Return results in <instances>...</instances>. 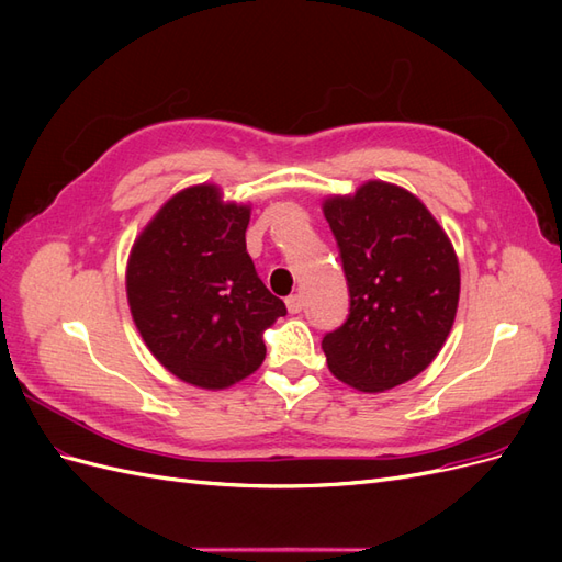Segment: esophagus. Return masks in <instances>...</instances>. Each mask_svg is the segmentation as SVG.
<instances>
[{"instance_id": "1", "label": "esophagus", "mask_w": 562, "mask_h": 562, "mask_svg": "<svg viewBox=\"0 0 562 562\" xmlns=\"http://www.w3.org/2000/svg\"><path fill=\"white\" fill-rule=\"evenodd\" d=\"M285 307H288V312H291V314H300L304 310V297L300 293L291 295V297L285 300Z\"/></svg>"}]
</instances>
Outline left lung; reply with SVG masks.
Returning <instances> with one entry per match:
<instances>
[{
    "label": "left lung",
    "instance_id": "left-lung-1",
    "mask_svg": "<svg viewBox=\"0 0 562 562\" xmlns=\"http://www.w3.org/2000/svg\"><path fill=\"white\" fill-rule=\"evenodd\" d=\"M349 285L347 321L323 335L333 375L378 394L427 368L450 335L459 302L452 244L424 203L370 180L323 203Z\"/></svg>",
    "mask_w": 562,
    "mask_h": 562
}]
</instances>
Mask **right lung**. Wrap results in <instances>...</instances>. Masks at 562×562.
<instances>
[{
	"label": "right lung",
	"instance_id": "obj_1",
	"mask_svg": "<svg viewBox=\"0 0 562 562\" xmlns=\"http://www.w3.org/2000/svg\"><path fill=\"white\" fill-rule=\"evenodd\" d=\"M248 206L217 187L182 190L135 241L126 293L155 359L201 389H225L265 361L262 330L285 304L267 291L246 250Z\"/></svg>",
	"mask_w": 562,
	"mask_h": 562
}]
</instances>
